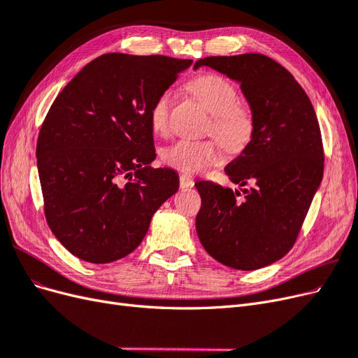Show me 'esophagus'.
<instances>
[{
  "mask_svg": "<svg viewBox=\"0 0 358 358\" xmlns=\"http://www.w3.org/2000/svg\"><path fill=\"white\" fill-rule=\"evenodd\" d=\"M179 182H180V188H192L194 187V180L188 175H180Z\"/></svg>",
  "mask_w": 358,
  "mask_h": 358,
  "instance_id": "esophagus-1",
  "label": "esophagus"
}]
</instances>
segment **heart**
Returning <instances> with one entry per match:
<instances>
[{
    "label": "heart",
    "mask_w": 358,
    "mask_h": 358,
    "mask_svg": "<svg viewBox=\"0 0 358 358\" xmlns=\"http://www.w3.org/2000/svg\"><path fill=\"white\" fill-rule=\"evenodd\" d=\"M189 91L213 115L212 133L231 150L242 149L252 136L254 117L237 104L234 86L218 74H204L189 83ZM171 92L162 91L149 110V122L157 134L170 127ZM166 164L185 173H200L222 159V149L213 140H179L162 152Z\"/></svg>",
    "instance_id": "heart-1"
}]
</instances>
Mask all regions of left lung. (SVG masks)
Instances as JSON below:
<instances>
[{
	"mask_svg": "<svg viewBox=\"0 0 358 358\" xmlns=\"http://www.w3.org/2000/svg\"><path fill=\"white\" fill-rule=\"evenodd\" d=\"M209 67L241 85L254 117V131L242 152L225 166L233 183L224 188L197 180L201 209L196 229L216 262L257 270L282 258L294 245L321 185L324 152L320 124L306 92L288 70L259 53L209 57Z\"/></svg>",
	"mask_w": 358,
	"mask_h": 358,
	"instance_id": "1",
	"label": "left lung"
}]
</instances>
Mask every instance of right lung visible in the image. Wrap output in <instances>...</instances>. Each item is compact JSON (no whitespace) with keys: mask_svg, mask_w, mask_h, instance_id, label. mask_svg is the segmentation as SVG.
<instances>
[{"mask_svg":"<svg viewBox=\"0 0 358 358\" xmlns=\"http://www.w3.org/2000/svg\"><path fill=\"white\" fill-rule=\"evenodd\" d=\"M191 64L106 53L50 106L36 150L38 178L50 230L74 257L106 264L131 254L159 206L178 192V171L150 167L157 154L149 110Z\"/></svg>","mask_w":358,"mask_h":358,"instance_id":"obj_1","label":"right lung"}]
</instances>
